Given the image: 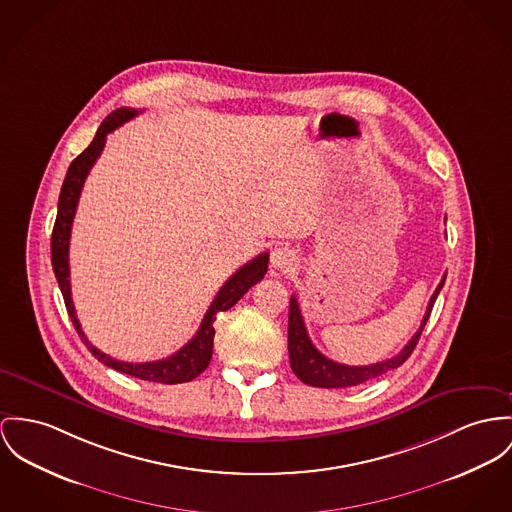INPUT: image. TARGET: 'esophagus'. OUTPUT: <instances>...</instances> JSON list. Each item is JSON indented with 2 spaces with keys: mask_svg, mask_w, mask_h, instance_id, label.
<instances>
[{
  "mask_svg": "<svg viewBox=\"0 0 512 512\" xmlns=\"http://www.w3.org/2000/svg\"><path fill=\"white\" fill-rule=\"evenodd\" d=\"M271 265L278 271H290L298 265V255L290 247H275L271 253Z\"/></svg>",
  "mask_w": 512,
  "mask_h": 512,
  "instance_id": "1",
  "label": "esophagus"
}]
</instances>
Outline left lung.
<instances>
[{"mask_svg":"<svg viewBox=\"0 0 512 512\" xmlns=\"http://www.w3.org/2000/svg\"><path fill=\"white\" fill-rule=\"evenodd\" d=\"M446 276H442L440 284L436 286L427 312L423 315L421 327L417 329V333L411 337V341L395 354L394 358H388L384 362H376V364H368V366H347V364H339L327 356L319 353L314 347V343L310 341V335L306 331L304 325V317L300 314V306L296 296H290V308H288V354H290V366L294 370V374L308 386L315 388H351L364 384L372 378H378L390 370H394L397 366H401L411 353L417 347L423 327L429 321V315L433 310L434 300L440 292V288L444 286Z\"/></svg>","mask_w":512,"mask_h":512,"instance_id":"obj_1","label":"left lung"}]
</instances>
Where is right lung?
<instances>
[{
    "label": "right lung",
    "mask_w": 512,
    "mask_h": 512,
    "mask_svg": "<svg viewBox=\"0 0 512 512\" xmlns=\"http://www.w3.org/2000/svg\"><path fill=\"white\" fill-rule=\"evenodd\" d=\"M138 113L140 111L130 109V107H120L117 111H113L109 117L101 122L93 142L79 154L78 158L70 163L66 179L62 183L60 198H58V214H56L52 241H50L52 269H54V275L58 280V286L62 290L66 310H68L70 319H72V323L78 331L79 339L85 343V347L91 351V354L99 362H103L109 368H115L122 374L140 378V380L158 382V384H183V382H191L193 378H197L198 374L204 372L206 366L210 364L212 347H214L216 315L230 310L232 306H236L237 302L243 298V294L265 276L267 265H269V253H261L259 257H255L253 261H249L247 265H243L239 271H236V275L228 278V282L220 288V292L212 300V304L204 315L195 337L185 347H181L177 353H173L167 358H161V360H154V362H122V360H117L109 354L101 353L97 347H93L89 343V339L85 337V333L79 325L74 300H72L70 257H68L72 224H74V216H76V210H78L79 195H81L83 183H85L91 167L95 165V161L101 156V152L105 148L107 134L113 132L120 124L128 122L130 118L136 117Z\"/></svg>",
    "instance_id": "add662e5"
}]
</instances>
